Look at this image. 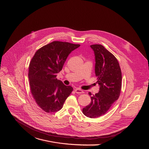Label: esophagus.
Returning <instances> with one entry per match:
<instances>
[{
  "mask_svg": "<svg viewBox=\"0 0 149 149\" xmlns=\"http://www.w3.org/2000/svg\"><path fill=\"white\" fill-rule=\"evenodd\" d=\"M74 90H75V92L76 93H78V94H81V93H84L83 90H82L81 89H79V88H76Z\"/></svg>",
  "mask_w": 149,
  "mask_h": 149,
  "instance_id": "obj_1",
  "label": "esophagus"
}]
</instances>
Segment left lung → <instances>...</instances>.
<instances>
[{
  "label": "left lung",
  "mask_w": 149,
  "mask_h": 149,
  "mask_svg": "<svg viewBox=\"0 0 149 149\" xmlns=\"http://www.w3.org/2000/svg\"><path fill=\"white\" fill-rule=\"evenodd\" d=\"M95 56L96 82L99 91L91 96V102L83 109L84 115L96 118L104 115L120 96L122 73L115 56L101 45L90 46ZM89 95H91L90 92Z\"/></svg>",
  "instance_id": "obj_1"
}]
</instances>
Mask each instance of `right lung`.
I'll use <instances>...</instances> for the list:
<instances>
[{
    "mask_svg": "<svg viewBox=\"0 0 149 149\" xmlns=\"http://www.w3.org/2000/svg\"><path fill=\"white\" fill-rule=\"evenodd\" d=\"M59 41L47 44L35 53L30 65L29 79L31 93L37 105L47 113L61 110L73 90L56 78L70 53L79 47Z\"/></svg>",
    "mask_w": 149,
    "mask_h": 149,
    "instance_id": "obj_1",
    "label": "right lung"
}]
</instances>
